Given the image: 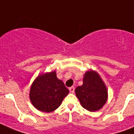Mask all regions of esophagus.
I'll return each mask as SVG.
<instances>
[{
	"mask_svg": "<svg viewBox=\"0 0 134 134\" xmlns=\"http://www.w3.org/2000/svg\"><path fill=\"white\" fill-rule=\"evenodd\" d=\"M69 92H71V93H74V90H75V88L74 87H70V88H69Z\"/></svg>",
	"mask_w": 134,
	"mask_h": 134,
	"instance_id": "34e87169",
	"label": "esophagus"
}]
</instances>
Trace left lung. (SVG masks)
<instances>
[{"label":"left lung","instance_id":"left-lung-1","mask_svg":"<svg viewBox=\"0 0 134 134\" xmlns=\"http://www.w3.org/2000/svg\"><path fill=\"white\" fill-rule=\"evenodd\" d=\"M76 95L81 106L89 111L99 110L107 101L108 92L105 84L96 71H87L83 83L76 87Z\"/></svg>","mask_w":134,"mask_h":134}]
</instances>
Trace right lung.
Wrapping results in <instances>:
<instances>
[{
	"label": "right lung",
	"instance_id": "right-lung-1",
	"mask_svg": "<svg viewBox=\"0 0 134 134\" xmlns=\"http://www.w3.org/2000/svg\"><path fill=\"white\" fill-rule=\"evenodd\" d=\"M69 93L62 81L56 76L55 71L40 75L30 88V99L37 110L49 113L60 106Z\"/></svg>",
	"mask_w": 134,
	"mask_h": 134
}]
</instances>
